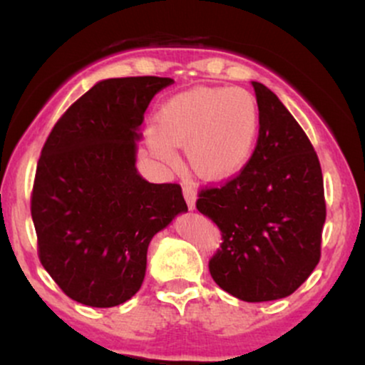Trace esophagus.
I'll return each mask as SVG.
<instances>
[{"label":"esophagus","mask_w":365,"mask_h":365,"mask_svg":"<svg viewBox=\"0 0 365 365\" xmlns=\"http://www.w3.org/2000/svg\"><path fill=\"white\" fill-rule=\"evenodd\" d=\"M182 190H183V197H185V200H187L188 209H194L195 207V199H197L195 188L192 185H188V183H183Z\"/></svg>","instance_id":"34e87169"}]
</instances>
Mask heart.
I'll list each match as a JSON object with an SVG mask.
<instances>
[{
  "mask_svg": "<svg viewBox=\"0 0 365 365\" xmlns=\"http://www.w3.org/2000/svg\"><path fill=\"white\" fill-rule=\"evenodd\" d=\"M150 148L165 161H175L173 145L187 148L197 177L220 182L235 177L252 158L261 130L257 99L244 89L195 87L161 106Z\"/></svg>",
  "mask_w": 365,
  "mask_h": 365,
  "instance_id": "heart-1",
  "label": "heart"
}]
</instances>
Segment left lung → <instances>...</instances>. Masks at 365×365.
Listing matches in <instances>:
<instances>
[{"label": "left lung", "instance_id": "8db88e82", "mask_svg": "<svg viewBox=\"0 0 365 365\" xmlns=\"http://www.w3.org/2000/svg\"><path fill=\"white\" fill-rule=\"evenodd\" d=\"M252 86L261 110L252 158L221 185L200 188L195 207L221 232L209 259L216 284L267 302L292 295L319 262L326 200L309 137L273 91Z\"/></svg>", "mask_w": 365, "mask_h": 365}]
</instances>
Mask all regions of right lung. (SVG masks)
<instances>
[{"instance_id": "right-lung-1", "label": "right lung", "mask_w": 365, "mask_h": 365, "mask_svg": "<svg viewBox=\"0 0 365 365\" xmlns=\"http://www.w3.org/2000/svg\"><path fill=\"white\" fill-rule=\"evenodd\" d=\"M168 77L96 83L54 123L37 161L31 212L37 255L65 295L115 307L139 292L148 247L187 211L178 183L137 173L135 140Z\"/></svg>"}]
</instances>
